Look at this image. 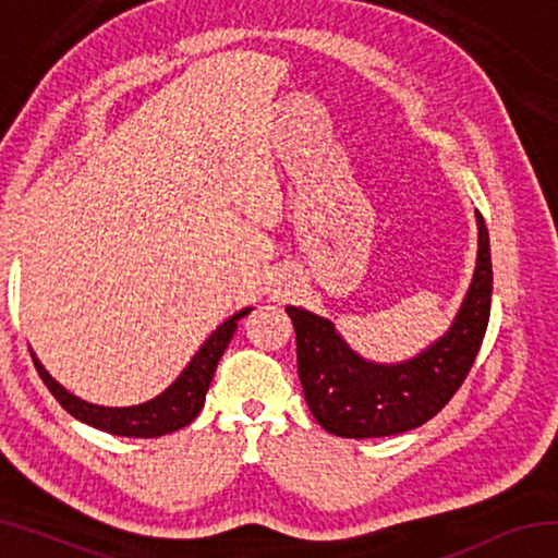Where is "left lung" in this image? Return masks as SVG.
<instances>
[{
    "label": "left lung",
    "mask_w": 558,
    "mask_h": 558,
    "mask_svg": "<svg viewBox=\"0 0 558 558\" xmlns=\"http://www.w3.org/2000/svg\"><path fill=\"white\" fill-rule=\"evenodd\" d=\"M477 216V266L456 319L421 354L396 364L366 362L329 319L286 307L298 339V376L319 426L339 438H384L418 428L465 381L480 352L493 302V258Z\"/></svg>",
    "instance_id": "obj_1"
}]
</instances>
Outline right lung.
Segmentation results:
<instances>
[{
    "instance_id": "right-lung-1",
    "label": "right lung",
    "mask_w": 558,
    "mask_h": 558,
    "mask_svg": "<svg viewBox=\"0 0 558 558\" xmlns=\"http://www.w3.org/2000/svg\"><path fill=\"white\" fill-rule=\"evenodd\" d=\"M251 313V307L241 310L233 317L226 319L211 332V337L202 344L199 352L194 354L192 362L186 364V369L177 376V381L169 386L167 391L155 396L153 401H145L140 405H128V409H108V405H96L78 399L63 389L59 381H53L49 372L44 369L39 359L34 354V366L39 372L41 381L49 386L53 399L59 401L73 418H78L88 426L112 433V436H125V438H159L167 433L179 430L192 423L199 411L204 409L206 391L214 379L216 364L223 356L226 347H229L231 337L235 332L239 319Z\"/></svg>"
}]
</instances>
